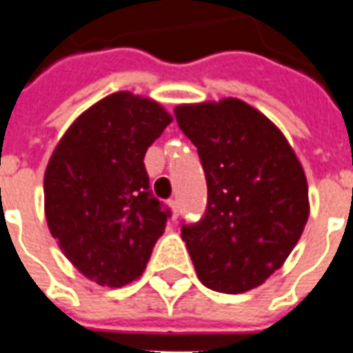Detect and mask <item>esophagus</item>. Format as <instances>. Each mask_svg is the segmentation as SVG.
<instances>
[{
  "label": "esophagus",
  "mask_w": 353,
  "mask_h": 353,
  "mask_svg": "<svg viewBox=\"0 0 353 353\" xmlns=\"http://www.w3.org/2000/svg\"><path fill=\"white\" fill-rule=\"evenodd\" d=\"M168 204H170V208H172V212H174V217H176L177 212H179V202H177V199H172Z\"/></svg>",
  "instance_id": "obj_1"
}]
</instances>
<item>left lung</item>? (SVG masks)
I'll list each match as a JSON object with an SVG mask.
<instances>
[{
	"label": "left lung",
	"mask_w": 353,
	"mask_h": 353,
	"mask_svg": "<svg viewBox=\"0 0 353 353\" xmlns=\"http://www.w3.org/2000/svg\"><path fill=\"white\" fill-rule=\"evenodd\" d=\"M174 115L206 174V214L181 227L199 280L229 295L257 288L308 221L303 166L280 128L242 100L183 103Z\"/></svg>",
	"instance_id": "1"
}]
</instances>
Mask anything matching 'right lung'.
I'll return each instance as SVG.
<instances>
[{
    "label": "right lung",
    "mask_w": 353,
    "mask_h": 353,
    "mask_svg": "<svg viewBox=\"0 0 353 353\" xmlns=\"http://www.w3.org/2000/svg\"><path fill=\"white\" fill-rule=\"evenodd\" d=\"M172 123L161 103L115 92L68 128L45 170V215L77 270L108 288L138 280L170 217L143 157Z\"/></svg>",
    "instance_id": "add662e5"
}]
</instances>
